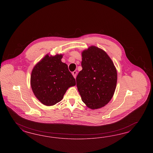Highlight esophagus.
Here are the masks:
<instances>
[{"mask_svg":"<svg viewBox=\"0 0 153 153\" xmlns=\"http://www.w3.org/2000/svg\"><path fill=\"white\" fill-rule=\"evenodd\" d=\"M72 75L74 76V79H76V75H77V72L76 71H74V72H72Z\"/></svg>","mask_w":153,"mask_h":153,"instance_id":"obj_1","label":"esophagus"}]
</instances>
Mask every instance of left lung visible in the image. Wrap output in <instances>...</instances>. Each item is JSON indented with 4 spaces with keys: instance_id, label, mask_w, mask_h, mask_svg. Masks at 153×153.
Segmentation results:
<instances>
[{
    "instance_id": "left-lung-1",
    "label": "left lung",
    "mask_w": 153,
    "mask_h": 153,
    "mask_svg": "<svg viewBox=\"0 0 153 153\" xmlns=\"http://www.w3.org/2000/svg\"><path fill=\"white\" fill-rule=\"evenodd\" d=\"M82 70L76 77L77 87L82 102L90 109L107 104L116 90L117 73L106 52L96 46L82 53Z\"/></svg>"
}]
</instances>
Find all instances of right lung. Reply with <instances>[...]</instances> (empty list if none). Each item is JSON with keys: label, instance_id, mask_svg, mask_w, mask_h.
Returning <instances> with one entry per match:
<instances>
[{"label": "right lung", "instance_id": "obj_1", "mask_svg": "<svg viewBox=\"0 0 153 153\" xmlns=\"http://www.w3.org/2000/svg\"><path fill=\"white\" fill-rule=\"evenodd\" d=\"M62 55L45 56L33 68L31 86L37 99L47 106L55 105L63 99L67 90L76 85V80L62 62Z\"/></svg>", "mask_w": 153, "mask_h": 153}]
</instances>
